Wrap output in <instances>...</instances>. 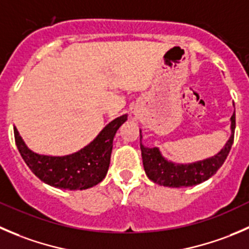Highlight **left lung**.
Instances as JSON below:
<instances>
[{"instance_id": "left-lung-1", "label": "left lung", "mask_w": 249, "mask_h": 249, "mask_svg": "<svg viewBox=\"0 0 249 249\" xmlns=\"http://www.w3.org/2000/svg\"><path fill=\"white\" fill-rule=\"evenodd\" d=\"M230 121L231 134L220 151L216 152L214 156L191 163H176L167 160L159 147L145 146L142 144V129H139L142 164L147 178L159 185L168 186V188H186L208 180L220 168L232 146L236 127L235 112L231 116Z\"/></svg>"}]
</instances>
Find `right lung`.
Segmentation results:
<instances>
[{
    "label": "right lung",
    "mask_w": 249,
    "mask_h": 249,
    "mask_svg": "<svg viewBox=\"0 0 249 249\" xmlns=\"http://www.w3.org/2000/svg\"><path fill=\"white\" fill-rule=\"evenodd\" d=\"M127 116L124 114L112 120L89 144L65 156H52L33 151L16 127L14 138L23 160L41 181L65 190H86L99 184L107 177L115 134L127 121Z\"/></svg>",
    "instance_id": "1"
}]
</instances>
